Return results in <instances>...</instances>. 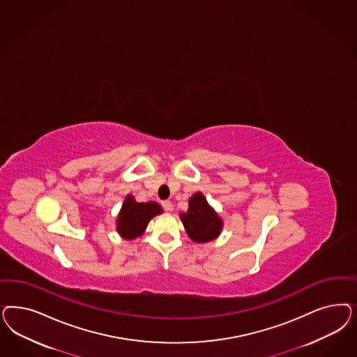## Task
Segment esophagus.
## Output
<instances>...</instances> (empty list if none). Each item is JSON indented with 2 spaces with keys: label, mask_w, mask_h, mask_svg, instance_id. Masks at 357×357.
I'll use <instances>...</instances> for the list:
<instances>
[{
  "label": "esophagus",
  "mask_w": 357,
  "mask_h": 357,
  "mask_svg": "<svg viewBox=\"0 0 357 357\" xmlns=\"http://www.w3.org/2000/svg\"><path fill=\"white\" fill-rule=\"evenodd\" d=\"M162 207H164L167 211H173V204L171 201H164V202H162Z\"/></svg>",
  "instance_id": "esophagus-1"
}]
</instances>
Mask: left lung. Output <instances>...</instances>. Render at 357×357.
<instances>
[{
  "label": "left lung",
  "instance_id": "8db88e82",
  "mask_svg": "<svg viewBox=\"0 0 357 357\" xmlns=\"http://www.w3.org/2000/svg\"><path fill=\"white\" fill-rule=\"evenodd\" d=\"M188 204V210L180 214L188 236L193 242L201 244L217 239L223 229V219L219 217L214 207L210 206L206 197L201 192H196L189 198Z\"/></svg>",
  "mask_w": 357,
  "mask_h": 357
}]
</instances>
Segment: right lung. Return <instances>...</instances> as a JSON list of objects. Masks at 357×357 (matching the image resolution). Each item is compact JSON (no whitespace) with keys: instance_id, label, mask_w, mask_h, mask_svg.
<instances>
[{"instance_id":"1","label":"right lung","mask_w":357,"mask_h":357,"mask_svg":"<svg viewBox=\"0 0 357 357\" xmlns=\"http://www.w3.org/2000/svg\"><path fill=\"white\" fill-rule=\"evenodd\" d=\"M159 214H162V207L158 202H137L134 196L127 195L118 213L115 229L121 238L134 241L144 234L151 219Z\"/></svg>"}]
</instances>
